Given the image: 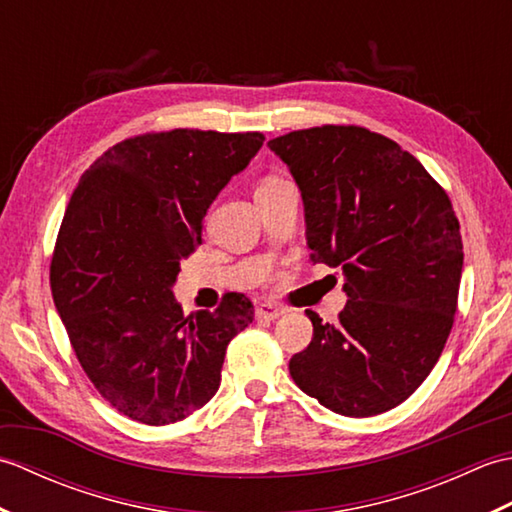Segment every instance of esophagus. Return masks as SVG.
I'll return each instance as SVG.
<instances>
[{
    "label": "esophagus",
    "instance_id": "34e87169",
    "mask_svg": "<svg viewBox=\"0 0 512 512\" xmlns=\"http://www.w3.org/2000/svg\"><path fill=\"white\" fill-rule=\"evenodd\" d=\"M257 319H266V321H275L279 319L281 314H284V310H281L279 306H275V303H262V306H257Z\"/></svg>",
    "mask_w": 512,
    "mask_h": 512
}]
</instances>
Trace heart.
Instances as JSON below:
<instances>
[{
	"label": "heart",
	"mask_w": 512,
	"mask_h": 512,
	"mask_svg": "<svg viewBox=\"0 0 512 512\" xmlns=\"http://www.w3.org/2000/svg\"><path fill=\"white\" fill-rule=\"evenodd\" d=\"M277 182H281V178H266L259 187H270V184H277Z\"/></svg>",
	"instance_id": "heart-1"
}]
</instances>
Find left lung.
Instances as JSON below:
<instances>
[{"mask_svg": "<svg viewBox=\"0 0 512 512\" xmlns=\"http://www.w3.org/2000/svg\"><path fill=\"white\" fill-rule=\"evenodd\" d=\"M306 206L312 262L341 268L339 323L312 321L297 387L347 418L398 407L429 376L458 310L462 235L447 191L394 140L356 125L273 138Z\"/></svg>", "mask_w": 512, "mask_h": 512, "instance_id": "8db88e82", "label": "left lung"}]
</instances>
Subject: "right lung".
Instances as JSON below:
<instances>
[{
	"label": "right lung",
	"instance_id": "right-lung-1",
	"mask_svg": "<svg viewBox=\"0 0 512 512\" xmlns=\"http://www.w3.org/2000/svg\"><path fill=\"white\" fill-rule=\"evenodd\" d=\"M264 134L171 129L105 151L74 189L54 244L50 288L96 391L136 422L162 427L209 402L226 347L253 323V303L184 317L180 262L202 244V220Z\"/></svg>",
	"mask_w": 512,
	"mask_h": 512
}]
</instances>
